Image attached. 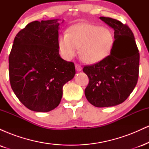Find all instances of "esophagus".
I'll use <instances>...</instances> for the list:
<instances>
[{
	"instance_id": "34e87169",
	"label": "esophagus",
	"mask_w": 149,
	"mask_h": 149,
	"mask_svg": "<svg viewBox=\"0 0 149 149\" xmlns=\"http://www.w3.org/2000/svg\"><path fill=\"white\" fill-rule=\"evenodd\" d=\"M76 69L77 71H82V66L80 64H76Z\"/></svg>"
}]
</instances>
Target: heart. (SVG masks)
Masks as SVG:
<instances>
[{"instance_id": "1", "label": "heart", "mask_w": 149, "mask_h": 149, "mask_svg": "<svg viewBox=\"0 0 149 149\" xmlns=\"http://www.w3.org/2000/svg\"><path fill=\"white\" fill-rule=\"evenodd\" d=\"M58 44L66 59L75 57L80 47L83 60L94 64L104 60L110 54L114 45V36L111 31L105 27L83 24L71 27L69 33L61 34Z\"/></svg>"}]
</instances>
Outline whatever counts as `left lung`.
Returning a JSON list of instances; mask_svg holds the SVG:
<instances>
[{
	"label": "left lung",
	"instance_id": "8db88e82",
	"mask_svg": "<svg viewBox=\"0 0 149 149\" xmlns=\"http://www.w3.org/2000/svg\"><path fill=\"white\" fill-rule=\"evenodd\" d=\"M100 19L113 29L115 41L110 55L83 68L89 78L85 95L95 107H114L127 100L137 83L139 53L127 25L110 17Z\"/></svg>",
	"mask_w": 149,
	"mask_h": 149
}]
</instances>
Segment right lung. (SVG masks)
Wrapping results in <instances>:
<instances>
[{
  "instance_id": "add662e5",
  "label": "right lung",
  "mask_w": 149,
  "mask_h": 149,
  "mask_svg": "<svg viewBox=\"0 0 149 149\" xmlns=\"http://www.w3.org/2000/svg\"><path fill=\"white\" fill-rule=\"evenodd\" d=\"M59 24L58 19L32 22L13 42L9 56L10 85L19 100L33 111L55 109L63 86L76 74L74 64L59 54Z\"/></svg>"
}]
</instances>
